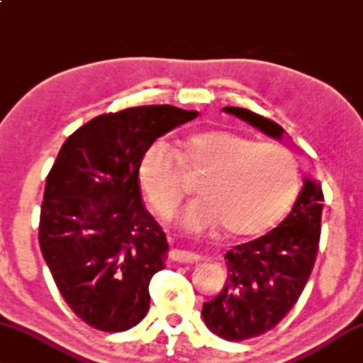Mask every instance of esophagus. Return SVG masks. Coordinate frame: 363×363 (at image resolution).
Instances as JSON below:
<instances>
[{"label":"esophagus","instance_id":"esophagus-1","mask_svg":"<svg viewBox=\"0 0 363 363\" xmlns=\"http://www.w3.org/2000/svg\"><path fill=\"white\" fill-rule=\"evenodd\" d=\"M170 258L172 261H177V263H198L201 256L196 253L185 252V250H172Z\"/></svg>","mask_w":363,"mask_h":363}]
</instances>
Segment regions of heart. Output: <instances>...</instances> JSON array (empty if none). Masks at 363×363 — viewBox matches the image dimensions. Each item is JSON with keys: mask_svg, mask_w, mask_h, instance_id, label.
Returning a JSON list of instances; mask_svg holds the SVG:
<instances>
[{"mask_svg": "<svg viewBox=\"0 0 363 363\" xmlns=\"http://www.w3.org/2000/svg\"><path fill=\"white\" fill-rule=\"evenodd\" d=\"M178 160L204 172L199 198L178 219L191 233L224 225L235 237L261 235L282 220L300 188L297 162L281 146L214 130L186 138L175 154L164 139H155L139 159L138 180L162 217L174 214L183 198Z\"/></svg>", "mask_w": 363, "mask_h": 363, "instance_id": "b5f03b06", "label": "heart"}]
</instances>
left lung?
<instances>
[{"mask_svg":"<svg viewBox=\"0 0 363 363\" xmlns=\"http://www.w3.org/2000/svg\"><path fill=\"white\" fill-rule=\"evenodd\" d=\"M269 138L284 128L247 108L225 107ZM323 191L305 178L294 208L266 235L225 253L227 281L222 292L203 305L206 326L225 341H245L274 328L297 303L313 269L321 233Z\"/></svg>","mask_w":363,"mask_h":363,"instance_id":"obj_1","label":"left lung"}]
</instances>
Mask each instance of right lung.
<instances>
[{
  "label": "right lung",
  "instance_id": "obj_1",
  "mask_svg": "<svg viewBox=\"0 0 363 363\" xmlns=\"http://www.w3.org/2000/svg\"><path fill=\"white\" fill-rule=\"evenodd\" d=\"M198 111L144 105L100 115L61 146L47 177L38 242L69 308L100 331L136 326L169 243L144 208L139 159L150 143Z\"/></svg>",
  "mask_w": 363,
  "mask_h": 363
}]
</instances>
